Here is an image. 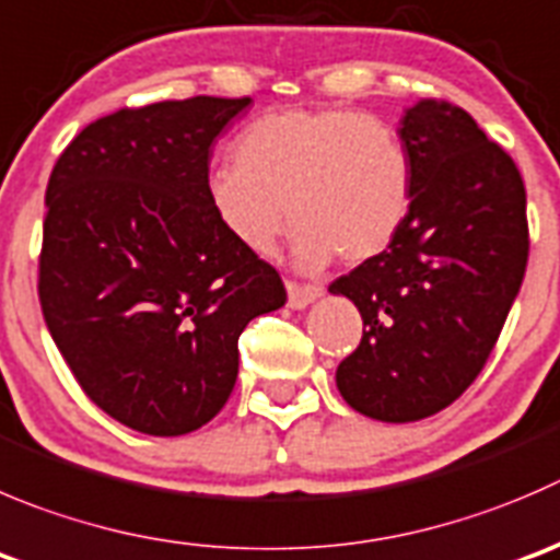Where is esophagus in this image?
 Masks as SVG:
<instances>
[{
  "mask_svg": "<svg viewBox=\"0 0 560 560\" xmlns=\"http://www.w3.org/2000/svg\"><path fill=\"white\" fill-rule=\"evenodd\" d=\"M323 295L319 287L312 284H298V281H287V306L290 308H306L308 303H314Z\"/></svg>",
  "mask_w": 560,
  "mask_h": 560,
  "instance_id": "obj_1",
  "label": "esophagus"
}]
</instances>
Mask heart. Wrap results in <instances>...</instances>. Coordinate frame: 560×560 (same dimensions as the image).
<instances>
[{
    "label": "heart",
    "instance_id": "b5f03b06",
    "mask_svg": "<svg viewBox=\"0 0 560 560\" xmlns=\"http://www.w3.org/2000/svg\"><path fill=\"white\" fill-rule=\"evenodd\" d=\"M205 191L219 224L259 257L276 252L292 219L295 262L319 270L336 254L366 262L390 246L410 215L412 166L380 119L279 108L237 136L235 164L215 166Z\"/></svg>",
    "mask_w": 560,
    "mask_h": 560
}]
</instances>
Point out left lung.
Segmentation results:
<instances>
[{
    "mask_svg": "<svg viewBox=\"0 0 560 560\" xmlns=\"http://www.w3.org/2000/svg\"><path fill=\"white\" fill-rule=\"evenodd\" d=\"M412 205L385 252L328 287L363 319L336 385L361 416H435L479 377L528 265L520 170L465 108L418 101L399 122Z\"/></svg>",
    "mask_w": 560,
    "mask_h": 560,
    "instance_id": "obj_1",
    "label": "left lung"
}]
</instances>
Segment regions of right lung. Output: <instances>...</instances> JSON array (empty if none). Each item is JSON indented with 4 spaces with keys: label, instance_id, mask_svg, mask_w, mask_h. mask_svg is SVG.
<instances>
[{
    "label": "right lung",
    "instance_id": "right-lung-1",
    "mask_svg": "<svg viewBox=\"0 0 560 560\" xmlns=\"http://www.w3.org/2000/svg\"><path fill=\"white\" fill-rule=\"evenodd\" d=\"M252 97L197 95L119 108L54 164L40 295L54 345L103 412L175 438L226 405L237 339L284 306L276 268L208 202L210 148Z\"/></svg>",
    "mask_w": 560,
    "mask_h": 560
}]
</instances>
